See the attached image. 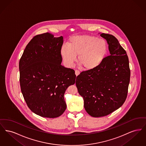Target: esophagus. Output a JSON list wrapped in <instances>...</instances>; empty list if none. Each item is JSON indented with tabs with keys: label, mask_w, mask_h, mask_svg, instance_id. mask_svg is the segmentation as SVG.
<instances>
[{
	"label": "esophagus",
	"mask_w": 146,
	"mask_h": 146,
	"mask_svg": "<svg viewBox=\"0 0 146 146\" xmlns=\"http://www.w3.org/2000/svg\"><path fill=\"white\" fill-rule=\"evenodd\" d=\"M75 74H76V76H78L79 74H80V72L79 71V70H76L75 71Z\"/></svg>",
	"instance_id": "obj_1"
}]
</instances>
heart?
<instances>
[{
    "instance_id": "heart-1",
    "label": "heart",
    "mask_w": 146,
    "mask_h": 146,
    "mask_svg": "<svg viewBox=\"0 0 146 146\" xmlns=\"http://www.w3.org/2000/svg\"><path fill=\"white\" fill-rule=\"evenodd\" d=\"M63 46L60 54L66 65L71 67L76 60L84 70L97 68L104 61L108 51V45L104 39L89 35H80L71 37Z\"/></svg>"
}]
</instances>
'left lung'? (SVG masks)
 Instances as JSON below:
<instances>
[{
	"mask_svg": "<svg viewBox=\"0 0 146 146\" xmlns=\"http://www.w3.org/2000/svg\"><path fill=\"white\" fill-rule=\"evenodd\" d=\"M100 35L107 42L110 55L97 68L80 73L76 82L85 110L93 117L106 116L123 104L130 78L128 57L117 39L108 34Z\"/></svg>",
	"mask_w": 146,
	"mask_h": 146,
	"instance_id": "1",
	"label": "left lung"
}]
</instances>
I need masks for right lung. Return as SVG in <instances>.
<instances>
[{"label": "right lung", "instance_id": "obj_1", "mask_svg": "<svg viewBox=\"0 0 146 146\" xmlns=\"http://www.w3.org/2000/svg\"><path fill=\"white\" fill-rule=\"evenodd\" d=\"M62 36L37 35L25 49L19 62L21 92L29 109L45 118L60 117L67 105L64 94L75 83L74 70L61 65Z\"/></svg>", "mask_w": 146, "mask_h": 146}]
</instances>
